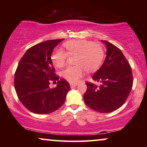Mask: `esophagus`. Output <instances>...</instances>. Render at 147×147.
<instances>
[{
	"label": "esophagus",
	"mask_w": 147,
	"mask_h": 147,
	"mask_svg": "<svg viewBox=\"0 0 147 147\" xmlns=\"http://www.w3.org/2000/svg\"><path fill=\"white\" fill-rule=\"evenodd\" d=\"M78 86L77 83H70V87L71 88H74L76 87V86Z\"/></svg>",
	"instance_id": "1"
}]
</instances>
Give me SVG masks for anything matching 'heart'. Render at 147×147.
Returning a JSON list of instances; mask_svg holds the SVG:
<instances>
[{
	"mask_svg": "<svg viewBox=\"0 0 147 147\" xmlns=\"http://www.w3.org/2000/svg\"><path fill=\"white\" fill-rule=\"evenodd\" d=\"M66 52L57 49L51 56L53 63L57 67L64 66L69 55H76L74 64L61 72L64 79L71 83L77 82L84 75L85 70L93 72L100 67L103 61L104 51L100 43H94L86 39L70 40L63 43Z\"/></svg>",
	"mask_w": 147,
	"mask_h": 147,
	"instance_id": "obj_1",
	"label": "heart"
}]
</instances>
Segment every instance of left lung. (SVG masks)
I'll return each mask as SVG.
<instances>
[{
    "label": "left lung",
    "mask_w": 147,
    "mask_h": 147,
    "mask_svg": "<svg viewBox=\"0 0 147 147\" xmlns=\"http://www.w3.org/2000/svg\"><path fill=\"white\" fill-rule=\"evenodd\" d=\"M106 56L101 67L92 76L100 86L86 82L87 90L84 95L86 105L95 111L109 113L123 105L133 84L129 63L119 48L107 41Z\"/></svg>",
    "instance_id": "left-lung-1"
}]
</instances>
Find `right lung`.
I'll return each instance as SVG.
<instances>
[{
  "mask_svg": "<svg viewBox=\"0 0 147 147\" xmlns=\"http://www.w3.org/2000/svg\"><path fill=\"white\" fill-rule=\"evenodd\" d=\"M63 39L48 40L29 48L18 64L15 74V88L20 101L35 114L51 113L65 101L70 86L55 74L51 54ZM58 81L51 89V81Z\"/></svg>",
  "mask_w": 147,
  "mask_h": 147,
  "instance_id": "1",
  "label": "right lung"
}]
</instances>
